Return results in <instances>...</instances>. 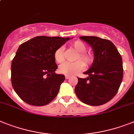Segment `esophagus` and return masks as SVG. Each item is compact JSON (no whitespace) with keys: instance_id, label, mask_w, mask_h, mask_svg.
Segmentation results:
<instances>
[{"instance_id":"obj_1","label":"esophagus","mask_w":134,"mask_h":134,"mask_svg":"<svg viewBox=\"0 0 134 134\" xmlns=\"http://www.w3.org/2000/svg\"><path fill=\"white\" fill-rule=\"evenodd\" d=\"M65 78H66V79H68L70 78V76H67V75H66V77H65Z\"/></svg>"}]
</instances>
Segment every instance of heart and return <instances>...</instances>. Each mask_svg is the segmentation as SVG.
<instances>
[{
    "label": "heart",
    "instance_id": "obj_1",
    "mask_svg": "<svg viewBox=\"0 0 134 134\" xmlns=\"http://www.w3.org/2000/svg\"><path fill=\"white\" fill-rule=\"evenodd\" d=\"M70 47L74 49L78 53L75 56V60H80L82 61L75 62L73 63H64L59 67V72L61 74L71 76L75 75L78 72L84 68L85 65H89L92 62L93 58L90 54L84 52L86 49V46L81 41L77 40L70 44ZM54 58L56 62L62 63L64 60V48L63 47H59L57 48L54 54Z\"/></svg>",
    "mask_w": 134,
    "mask_h": 134
}]
</instances>
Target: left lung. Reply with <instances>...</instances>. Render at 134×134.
I'll use <instances>...</instances> for the list:
<instances>
[{
    "label": "left lung",
    "instance_id": "left-lung-1",
    "mask_svg": "<svg viewBox=\"0 0 134 134\" xmlns=\"http://www.w3.org/2000/svg\"><path fill=\"white\" fill-rule=\"evenodd\" d=\"M94 52V61L84 72L87 78H78L75 92L83 103L101 105L109 101L119 90L123 76L121 55L111 41L96 36H81Z\"/></svg>",
    "mask_w": 134,
    "mask_h": 134
}]
</instances>
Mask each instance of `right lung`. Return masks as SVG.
Returning <instances> with one entry per match:
<instances>
[{
	"instance_id": "add662e5",
	"label": "right lung",
	"mask_w": 134,
	"mask_h": 134,
	"mask_svg": "<svg viewBox=\"0 0 134 134\" xmlns=\"http://www.w3.org/2000/svg\"><path fill=\"white\" fill-rule=\"evenodd\" d=\"M72 38L37 36L20 44L12 62V83L25 103L46 105L57 96L65 76L55 73L54 54Z\"/></svg>"
}]
</instances>
